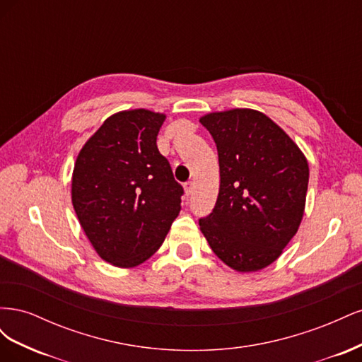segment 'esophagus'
Returning a JSON list of instances; mask_svg holds the SVG:
<instances>
[{"instance_id": "1", "label": "esophagus", "mask_w": 362, "mask_h": 362, "mask_svg": "<svg viewBox=\"0 0 362 362\" xmlns=\"http://www.w3.org/2000/svg\"><path fill=\"white\" fill-rule=\"evenodd\" d=\"M184 190H185V194L190 196L192 192H193V182L192 181H187L184 184Z\"/></svg>"}]
</instances>
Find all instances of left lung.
<instances>
[{
  "label": "left lung",
  "instance_id": "1",
  "mask_svg": "<svg viewBox=\"0 0 362 362\" xmlns=\"http://www.w3.org/2000/svg\"><path fill=\"white\" fill-rule=\"evenodd\" d=\"M218 156L221 187L213 211L199 218L214 254L237 272L272 264L300 225L308 161L284 131L257 110L201 117Z\"/></svg>",
  "mask_w": 362,
  "mask_h": 362
}]
</instances>
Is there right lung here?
Instances as JSON below:
<instances>
[{
  "instance_id": "obj_1",
  "label": "right lung",
  "mask_w": 362,
  "mask_h": 362,
  "mask_svg": "<svg viewBox=\"0 0 362 362\" xmlns=\"http://www.w3.org/2000/svg\"><path fill=\"white\" fill-rule=\"evenodd\" d=\"M166 116L139 108L108 117L75 161L72 204L103 259L134 267L161 246L184 189L157 148Z\"/></svg>"
}]
</instances>
